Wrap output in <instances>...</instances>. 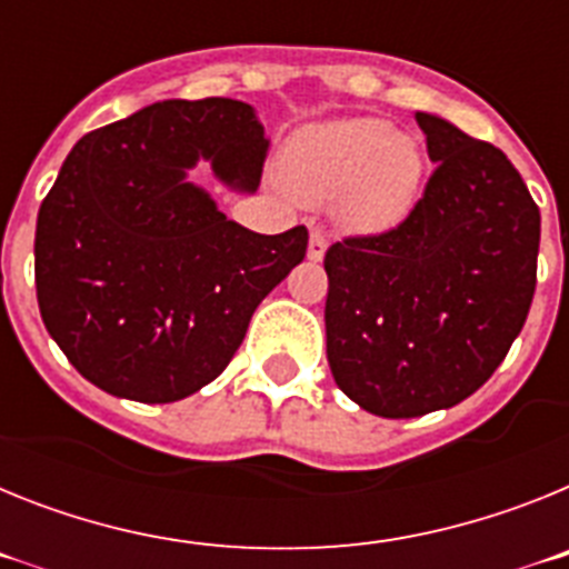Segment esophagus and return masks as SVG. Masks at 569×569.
I'll return each mask as SVG.
<instances>
[{"instance_id": "34e87169", "label": "esophagus", "mask_w": 569, "mask_h": 569, "mask_svg": "<svg viewBox=\"0 0 569 569\" xmlns=\"http://www.w3.org/2000/svg\"><path fill=\"white\" fill-rule=\"evenodd\" d=\"M328 253V236L321 233V230H310V244H308V259L321 261Z\"/></svg>"}]
</instances>
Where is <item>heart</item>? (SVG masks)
<instances>
[{
  "instance_id": "heart-1",
  "label": "heart",
  "mask_w": 569,
  "mask_h": 569,
  "mask_svg": "<svg viewBox=\"0 0 569 569\" xmlns=\"http://www.w3.org/2000/svg\"><path fill=\"white\" fill-rule=\"evenodd\" d=\"M281 179L305 202H336L359 228H385L410 210L421 182V153L390 122L356 116L313 124L290 139Z\"/></svg>"
}]
</instances>
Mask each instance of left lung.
I'll list each match as a JSON object with an SVG mask.
<instances>
[{"label":"left lung","mask_w":569,"mask_h":569,"mask_svg":"<svg viewBox=\"0 0 569 569\" xmlns=\"http://www.w3.org/2000/svg\"><path fill=\"white\" fill-rule=\"evenodd\" d=\"M436 162L396 228L325 253L330 373L367 413L453 407L496 373L536 293L541 213L496 144L416 113Z\"/></svg>","instance_id":"obj_1"}]
</instances>
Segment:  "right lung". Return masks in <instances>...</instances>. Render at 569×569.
<instances>
[{
	"mask_svg": "<svg viewBox=\"0 0 569 569\" xmlns=\"http://www.w3.org/2000/svg\"><path fill=\"white\" fill-rule=\"evenodd\" d=\"M253 108L168 99L77 142L37 219V299L68 361L104 393L168 405L230 365L259 301L308 253V228L230 222L184 168L204 156L256 190Z\"/></svg>",
	"mask_w": 569,
	"mask_h": 569,
	"instance_id": "obj_1",
	"label": "right lung"
}]
</instances>
